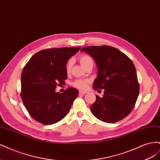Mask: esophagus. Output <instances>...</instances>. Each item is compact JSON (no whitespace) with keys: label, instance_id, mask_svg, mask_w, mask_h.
<instances>
[{"label":"esophagus","instance_id":"obj_1","mask_svg":"<svg viewBox=\"0 0 160 160\" xmlns=\"http://www.w3.org/2000/svg\"><path fill=\"white\" fill-rule=\"evenodd\" d=\"M87 93L86 91H79V95H84Z\"/></svg>","mask_w":160,"mask_h":160}]
</instances>
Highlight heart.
Masks as SVG:
<instances>
[{"label": "heart", "instance_id": "obj_1", "mask_svg": "<svg viewBox=\"0 0 160 160\" xmlns=\"http://www.w3.org/2000/svg\"><path fill=\"white\" fill-rule=\"evenodd\" d=\"M79 60L81 65L83 66L85 69L91 65H93V62L91 59V57L88 55H81L79 57ZM72 65V59L69 60L68 62H67V66H66V71L67 72H69L71 71ZM88 82L89 81L88 80H85V79H78L74 82L73 85L75 87V88L78 89H85L87 88H88Z\"/></svg>", "mask_w": 160, "mask_h": 160}]
</instances>
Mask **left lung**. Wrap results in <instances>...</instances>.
Segmentation results:
<instances>
[{"mask_svg":"<svg viewBox=\"0 0 160 160\" xmlns=\"http://www.w3.org/2000/svg\"><path fill=\"white\" fill-rule=\"evenodd\" d=\"M94 59L98 73L93 89H104L102 98L96 95L90 109L95 118L106 123H115L128 116L134 108L139 91L135 67L129 58L110 46L82 48Z\"/></svg>","mask_w":160,"mask_h":160,"instance_id":"1","label":"left lung"}]
</instances>
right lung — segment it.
<instances>
[{
	"mask_svg": "<svg viewBox=\"0 0 160 160\" xmlns=\"http://www.w3.org/2000/svg\"><path fill=\"white\" fill-rule=\"evenodd\" d=\"M79 47L49 49L35 53L21 74L22 102L31 117L44 125L59 122L69 113L79 95L69 88L64 93L55 91L57 83L67 79V62L80 49Z\"/></svg>",
	"mask_w": 160,
	"mask_h": 160,
	"instance_id": "obj_1",
	"label": "right lung"
}]
</instances>
